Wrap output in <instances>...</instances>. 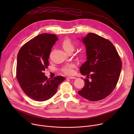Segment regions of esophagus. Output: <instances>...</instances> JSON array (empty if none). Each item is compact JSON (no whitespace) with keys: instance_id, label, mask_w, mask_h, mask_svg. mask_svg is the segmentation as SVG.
<instances>
[{"instance_id":"1","label":"esophagus","mask_w":134,"mask_h":134,"mask_svg":"<svg viewBox=\"0 0 134 134\" xmlns=\"http://www.w3.org/2000/svg\"><path fill=\"white\" fill-rule=\"evenodd\" d=\"M67 79H75L76 77H72V76H68V77H67Z\"/></svg>"}]
</instances>
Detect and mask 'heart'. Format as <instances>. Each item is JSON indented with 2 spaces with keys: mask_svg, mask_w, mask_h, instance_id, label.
<instances>
[{
  "mask_svg": "<svg viewBox=\"0 0 134 134\" xmlns=\"http://www.w3.org/2000/svg\"><path fill=\"white\" fill-rule=\"evenodd\" d=\"M62 46L64 49L66 51H68L70 50H73L74 46L72 42V41L69 39H65L62 43ZM75 67V65L73 64H67L66 66H65L62 70L67 75H71L73 74L74 70L73 68Z\"/></svg>",
  "mask_w": 134,
  "mask_h": 134,
  "instance_id": "b5f03b06",
  "label": "heart"
}]
</instances>
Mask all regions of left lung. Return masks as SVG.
<instances>
[{
    "instance_id": "1",
    "label": "left lung",
    "mask_w": 134,
    "mask_h": 134,
    "mask_svg": "<svg viewBox=\"0 0 134 134\" xmlns=\"http://www.w3.org/2000/svg\"><path fill=\"white\" fill-rule=\"evenodd\" d=\"M82 41L86 47L87 60L80 67V71L87 79H84L85 85L78 93L91 101L101 100L115 88L122 63L115 47L105 38L90 33Z\"/></svg>"
}]
</instances>
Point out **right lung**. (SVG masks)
<instances>
[{"label":"right lung","instance_id":"add662e5","mask_svg":"<svg viewBox=\"0 0 134 134\" xmlns=\"http://www.w3.org/2000/svg\"><path fill=\"white\" fill-rule=\"evenodd\" d=\"M58 40L54 34H41L24 44L18 53L17 79L24 92L37 101L52 97L65 80L62 76L48 79L43 72L48 68L51 48Z\"/></svg>","mask_w":134,"mask_h":134}]
</instances>
